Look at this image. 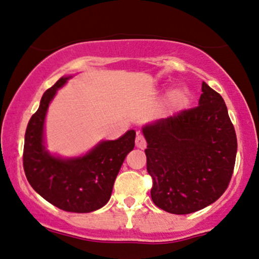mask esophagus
Listing matches in <instances>:
<instances>
[{
    "mask_svg": "<svg viewBox=\"0 0 259 259\" xmlns=\"http://www.w3.org/2000/svg\"><path fill=\"white\" fill-rule=\"evenodd\" d=\"M136 147L139 149L147 148V142H145L144 137H143L139 132L137 133V137H136Z\"/></svg>",
    "mask_w": 259,
    "mask_h": 259,
    "instance_id": "obj_1",
    "label": "esophagus"
}]
</instances>
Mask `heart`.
<instances>
[{
	"instance_id": "obj_1",
	"label": "heart",
	"mask_w": 259,
	"mask_h": 259,
	"mask_svg": "<svg viewBox=\"0 0 259 259\" xmlns=\"http://www.w3.org/2000/svg\"><path fill=\"white\" fill-rule=\"evenodd\" d=\"M190 98H189V93L184 90H176L169 94L168 97V104L169 108L173 112H178L182 111L183 109H185L189 104Z\"/></svg>"
}]
</instances>
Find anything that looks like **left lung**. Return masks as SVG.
I'll return each mask as SVG.
<instances>
[{
  "instance_id": "8db88e82",
  "label": "left lung",
  "mask_w": 259,
  "mask_h": 259,
  "mask_svg": "<svg viewBox=\"0 0 259 259\" xmlns=\"http://www.w3.org/2000/svg\"><path fill=\"white\" fill-rule=\"evenodd\" d=\"M196 108L143 127L151 199L173 214L207 207L232 179L238 141L220 93L202 82Z\"/></svg>"
}]
</instances>
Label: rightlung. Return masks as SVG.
Masks as SVG:
<instances>
[{
  "label": "right lung",
  "mask_w": 259,
  "mask_h": 259,
  "mask_svg": "<svg viewBox=\"0 0 259 259\" xmlns=\"http://www.w3.org/2000/svg\"><path fill=\"white\" fill-rule=\"evenodd\" d=\"M71 76L60 77L42 96L37 111L27 123L23 165L36 193L66 212L88 213L106 205L124 157L135 148L136 131L130 130L116 141H102L83 156L52 155L45 145V120L57 91Z\"/></svg>",
  "instance_id": "1"
}]
</instances>
